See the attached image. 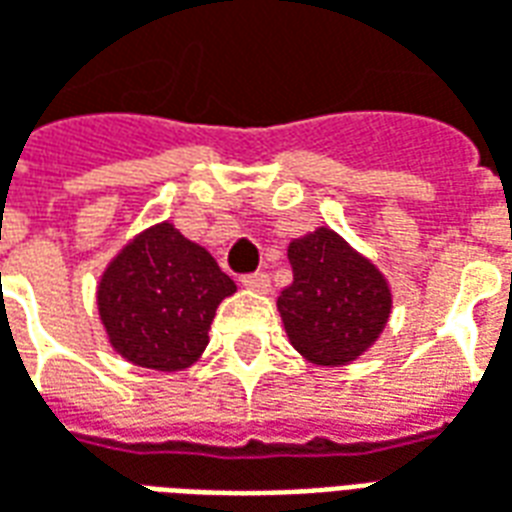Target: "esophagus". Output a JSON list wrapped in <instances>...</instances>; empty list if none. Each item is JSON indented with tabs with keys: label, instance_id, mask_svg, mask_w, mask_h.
<instances>
[{
	"label": "esophagus",
	"instance_id": "esophagus-1",
	"mask_svg": "<svg viewBox=\"0 0 512 512\" xmlns=\"http://www.w3.org/2000/svg\"><path fill=\"white\" fill-rule=\"evenodd\" d=\"M241 282H244V288L255 290V293H268V290H271V277H268L266 271H255V274H246Z\"/></svg>",
	"mask_w": 512,
	"mask_h": 512
}]
</instances>
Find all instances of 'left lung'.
I'll return each mask as SVG.
<instances>
[{"label":"left lung","instance_id":"obj_1","mask_svg":"<svg viewBox=\"0 0 512 512\" xmlns=\"http://www.w3.org/2000/svg\"><path fill=\"white\" fill-rule=\"evenodd\" d=\"M288 260L293 282L279 293L277 310L290 345L312 365H351L384 332L389 282L329 227L290 241Z\"/></svg>","mask_w":512,"mask_h":512}]
</instances>
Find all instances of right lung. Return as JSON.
<instances>
[{
    "label": "right lung",
    "mask_w": 512,
    "mask_h": 512,
    "mask_svg": "<svg viewBox=\"0 0 512 512\" xmlns=\"http://www.w3.org/2000/svg\"><path fill=\"white\" fill-rule=\"evenodd\" d=\"M233 293L235 282L208 249L161 222L106 266L98 315L123 359L172 373L200 359L216 307Z\"/></svg>",
    "instance_id": "right-lung-1"
}]
</instances>
